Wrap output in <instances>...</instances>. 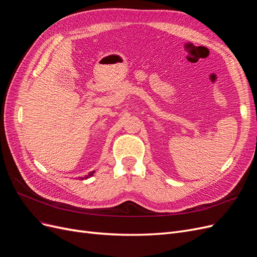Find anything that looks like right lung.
<instances>
[{"label":"right lung","mask_w":257,"mask_h":257,"mask_svg":"<svg viewBox=\"0 0 257 257\" xmlns=\"http://www.w3.org/2000/svg\"><path fill=\"white\" fill-rule=\"evenodd\" d=\"M95 172H91V173H89V175H87V176H84L83 178H81V180L82 179H88V178H90V177H92L93 176V174H94Z\"/></svg>","instance_id":"add662e5"}]
</instances>
